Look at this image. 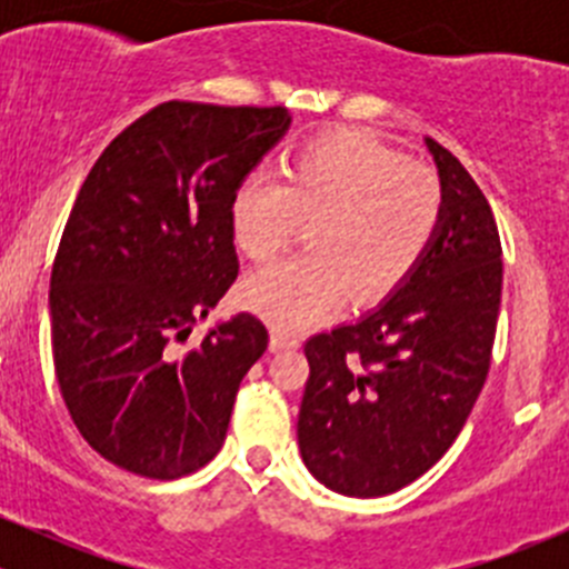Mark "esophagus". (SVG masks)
I'll return each instance as SVG.
<instances>
[{
	"label": "esophagus",
	"mask_w": 569,
	"mask_h": 569,
	"mask_svg": "<svg viewBox=\"0 0 569 569\" xmlns=\"http://www.w3.org/2000/svg\"><path fill=\"white\" fill-rule=\"evenodd\" d=\"M269 347H272L274 352H280V349H295V347H300V338L291 336V332H286V330H280V327H274L272 338H269Z\"/></svg>",
	"instance_id": "1"
}]
</instances>
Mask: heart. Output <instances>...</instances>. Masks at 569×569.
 <instances>
[{"mask_svg": "<svg viewBox=\"0 0 569 569\" xmlns=\"http://www.w3.org/2000/svg\"><path fill=\"white\" fill-rule=\"evenodd\" d=\"M308 252L252 272L242 302L283 330H302L347 297L371 302L416 274L446 220L438 173L358 131L308 140L283 178L250 173L231 198V233L252 261L278 256L310 222Z\"/></svg>", "mask_w": 569, "mask_h": 569, "instance_id": "obj_1", "label": "heart"}]
</instances>
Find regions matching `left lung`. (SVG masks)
<instances>
[{
  "label": "left lung",
  "instance_id": "left-lung-1",
  "mask_svg": "<svg viewBox=\"0 0 569 569\" xmlns=\"http://www.w3.org/2000/svg\"><path fill=\"white\" fill-rule=\"evenodd\" d=\"M446 187L438 242L377 311L306 341L302 460L330 490L377 498L427 473L462 432L490 371L501 237L479 183L427 137Z\"/></svg>",
  "mask_w": 569,
  "mask_h": 569
}]
</instances>
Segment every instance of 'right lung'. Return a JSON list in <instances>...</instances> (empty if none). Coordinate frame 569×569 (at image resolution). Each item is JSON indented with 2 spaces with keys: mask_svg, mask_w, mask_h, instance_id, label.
Returning a JSON list of instances; mask_svg holds the SVG:
<instances>
[{
  "mask_svg": "<svg viewBox=\"0 0 569 569\" xmlns=\"http://www.w3.org/2000/svg\"><path fill=\"white\" fill-rule=\"evenodd\" d=\"M286 107L164 101L93 164L51 267V349L73 423L107 462L178 479L214 460L263 355L239 313L178 349L239 274L231 198L289 129Z\"/></svg>",
  "mask_w": 569,
  "mask_h": 569,
  "instance_id": "obj_1",
  "label": "right lung"
}]
</instances>
